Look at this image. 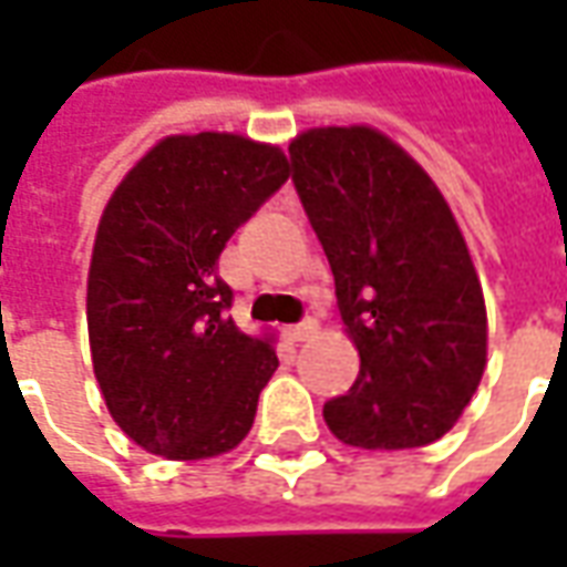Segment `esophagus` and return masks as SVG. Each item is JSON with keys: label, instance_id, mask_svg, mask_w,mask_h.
<instances>
[{"label": "esophagus", "instance_id": "1", "mask_svg": "<svg viewBox=\"0 0 567 567\" xmlns=\"http://www.w3.org/2000/svg\"><path fill=\"white\" fill-rule=\"evenodd\" d=\"M285 337L291 340V343H307V340H312V337H319V321H300V324H291L288 331H285Z\"/></svg>", "mask_w": 567, "mask_h": 567}]
</instances>
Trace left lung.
<instances>
[{"label":"left lung","mask_w":567,"mask_h":567,"mask_svg":"<svg viewBox=\"0 0 567 567\" xmlns=\"http://www.w3.org/2000/svg\"><path fill=\"white\" fill-rule=\"evenodd\" d=\"M288 151L361 358L324 422L358 450L427 446L486 370V300L462 227L434 178L368 124L303 130Z\"/></svg>","instance_id":"obj_1"}]
</instances>
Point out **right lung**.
Returning <instances> with one entry per match:
<instances>
[{
	"instance_id": "1",
	"label": "right lung",
	"mask_w": 567,
	"mask_h": 567,
	"mask_svg": "<svg viewBox=\"0 0 567 567\" xmlns=\"http://www.w3.org/2000/svg\"><path fill=\"white\" fill-rule=\"evenodd\" d=\"M291 163L239 133L163 136L105 203L87 272L93 373L145 452L199 462L236 450L279 368L272 333H243L218 276L227 239Z\"/></svg>"
}]
</instances>
